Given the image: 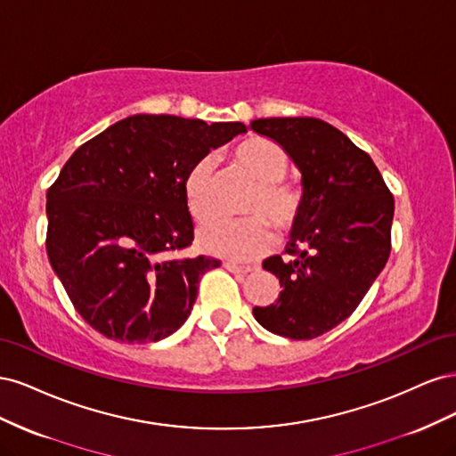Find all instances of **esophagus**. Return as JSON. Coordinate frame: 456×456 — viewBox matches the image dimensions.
<instances>
[{
  "mask_svg": "<svg viewBox=\"0 0 456 456\" xmlns=\"http://www.w3.org/2000/svg\"><path fill=\"white\" fill-rule=\"evenodd\" d=\"M224 268L232 273H249L255 270V266H249V265H238V262H232V260H226L224 262Z\"/></svg>",
  "mask_w": 456,
  "mask_h": 456,
  "instance_id": "esophagus-1",
  "label": "esophagus"
}]
</instances>
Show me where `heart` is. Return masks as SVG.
I'll return each instance as SVG.
<instances>
[{
    "mask_svg": "<svg viewBox=\"0 0 456 456\" xmlns=\"http://www.w3.org/2000/svg\"><path fill=\"white\" fill-rule=\"evenodd\" d=\"M233 156L256 183L241 207L247 216L207 220L198 230V245L205 253L245 260L268 249L270 224L287 232L298 223L305 198L297 186L283 181L289 158L278 142L251 136L236 148ZM215 167V158L203 156L184 175V200L188 211L198 220L213 213Z\"/></svg>",
    "mask_w": 456,
    "mask_h": 456,
    "instance_id": "heart-1",
    "label": "heart"
}]
</instances>
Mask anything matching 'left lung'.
Instances as JSON below:
<instances>
[{
    "mask_svg": "<svg viewBox=\"0 0 456 456\" xmlns=\"http://www.w3.org/2000/svg\"><path fill=\"white\" fill-rule=\"evenodd\" d=\"M278 142L300 171L302 215L281 258L262 268L280 280L278 302L253 308L273 335L315 338L357 308L390 256L394 198L369 154L315 118H266L249 126Z\"/></svg>",
    "mask_w": 456,
    "mask_h": 456,
    "instance_id": "1",
    "label": "left lung"
}]
</instances>
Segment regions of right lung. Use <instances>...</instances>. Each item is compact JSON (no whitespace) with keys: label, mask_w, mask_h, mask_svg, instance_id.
Masks as SVG:
<instances>
[{"label":"right lung","mask_w":456,"mask_h":456,"mask_svg":"<svg viewBox=\"0 0 456 456\" xmlns=\"http://www.w3.org/2000/svg\"><path fill=\"white\" fill-rule=\"evenodd\" d=\"M247 133L240 121L134 114L81 144L47 191V256L74 308L101 335L158 342L181 329L215 258L194 240L188 169Z\"/></svg>","instance_id":"add662e5"}]
</instances>
